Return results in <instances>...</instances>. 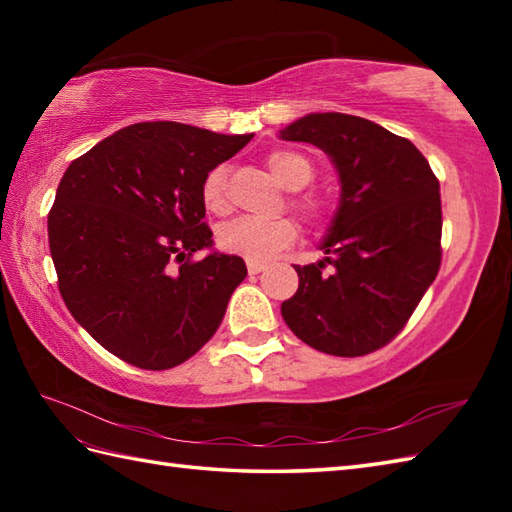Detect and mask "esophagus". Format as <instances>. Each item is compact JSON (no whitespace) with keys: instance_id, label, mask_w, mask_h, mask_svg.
Returning <instances> with one entry per match:
<instances>
[{"instance_id":"34e87169","label":"esophagus","mask_w":512,"mask_h":512,"mask_svg":"<svg viewBox=\"0 0 512 512\" xmlns=\"http://www.w3.org/2000/svg\"><path fill=\"white\" fill-rule=\"evenodd\" d=\"M264 264H248V275H259V273H264Z\"/></svg>"}]
</instances>
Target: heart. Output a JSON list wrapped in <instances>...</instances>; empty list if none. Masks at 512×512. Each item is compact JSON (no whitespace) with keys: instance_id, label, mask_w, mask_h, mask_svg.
Wrapping results in <instances>:
<instances>
[{"instance_id":"b5f03b06","label":"heart","mask_w":512,"mask_h":512,"mask_svg":"<svg viewBox=\"0 0 512 512\" xmlns=\"http://www.w3.org/2000/svg\"><path fill=\"white\" fill-rule=\"evenodd\" d=\"M266 167L286 189H303L312 180L314 169L306 156L292 149H275L266 156ZM228 171L226 167H215L202 182V202L211 213L222 215L228 211ZM295 209L308 220H319L325 213V204L317 195H303L295 200ZM299 235V228L292 220L262 222L253 217H239V220L220 226L217 231V246L228 255L242 257L250 264H264L273 259L279 250L288 248Z\"/></svg>"}]
</instances>
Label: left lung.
<instances>
[{"mask_svg":"<svg viewBox=\"0 0 512 512\" xmlns=\"http://www.w3.org/2000/svg\"><path fill=\"white\" fill-rule=\"evenodd\" d=\"M279 138L323 149L341 182L325 257L295 266L299 288L281 317L319 352H374L405 328L440 270V182L411 140L361 116L306 114Z\"/></svg>","mask_w":512,"mask_h":512,"instance_id":"obj_1","label":"left lung"}]
</instances>
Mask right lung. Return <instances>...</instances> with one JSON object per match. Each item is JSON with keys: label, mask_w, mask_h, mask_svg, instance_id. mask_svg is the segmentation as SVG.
<instances>
[{"label": "right lung", "mask_w": 512, "mask_h": 512, "mask_svg": "<svg viewBox=\"0 0 512 512\" xmlns=\"http://www.w3.org/2000/svg\"><path fill=\"white\" fill-rule=\"evenodd\" d=\"M253 134L154 121L118 129L65 169L48 215L72 317L140 369L187 361L220 328L242 257L211 250L202 182Z\"/></svg>", "instance_id": "1"}]
</instances>
